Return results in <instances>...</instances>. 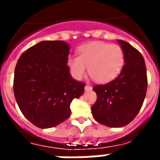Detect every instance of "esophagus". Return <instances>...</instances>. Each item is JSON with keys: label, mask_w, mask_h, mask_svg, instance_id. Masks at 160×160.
<instances>
[{"label": "esophagus", "mask_w": 160, "mask_h": 160, "mask_svg": "<svg viewBox=\"0 0 160 160\" xmlns=\"http://www.w3.org/2000/svg\"><path fill=\"white\" fill-rule=\"evenodd\" d=\"M85 90L86 91L92 90V87H91V86H89V85H87V86L85 87Z\"/></svg>", "instance_id": "esophagus-1"}]
</instances>
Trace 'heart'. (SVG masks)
<instances>
[{
    "mask_svg": "<svg viewBox=\"0 0 160 160\" xmlns=\"http://www.w3.org/2000/svg\"><path fill=\"white\" fill-rule=\"evenodd\" d=\"M125 61L122 48L104 42H91L80 46L78 56H71L68 65L76 80L88 73L95 82L107 83L120 73Z\"/></svg>",
    "mask_w": 160,
    "mask_h": 160,
    "instance_id": "heart-1",
    "label": "heart"
}]
</instances>
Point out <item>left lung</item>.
<instances>
[{"label":"left lung","mask_w":160,"mask_h":160,"mask_svg":"<svg viewBox=\"0 0 160 160\" xmlns=\"http://www.w3.org/2000/svg\"><path fill=\"white\" fill-rule=\"evenodd\" d=\"M125 55L124 66L115 80L92 88L97 100L92 113L98 122L111 128L123 127L134 120L144 102L148 77L143 56L123 40H118Z\"/></svg>","instance_id":"obj_1"}]
</instances>
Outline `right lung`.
<instances>
[{"instance_id":"right-lung-1","label":"right lung","mask_w":160,"mask_h":160,"mask_svg":"<svg viewBox=\"0 0 160 160\" xmlns=\"http://www.w3.org/2000/svg\"><path fill=\"white\" fill-rule=\"evenodd\" d=\"M69 45L42 41L20 56L16 64L13 92L22 114L40 128L55 127L70 117V104L84 92L67 65Z\"/></svg>"}]
</instances>
